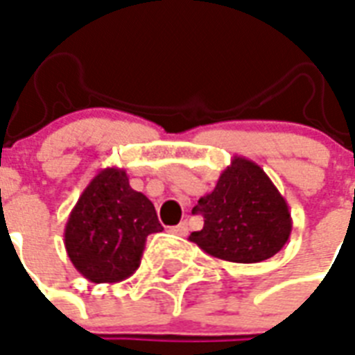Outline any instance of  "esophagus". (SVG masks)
I'll use <instances>...</instances> for the list:
<instances>
[{"instance_id":"esophagus-1","label":"esophagus","mask_w":355,"mask_h":355,"mask_svg":"<svg viewBox=\"0 0 355 355\" xmlns=\"http://www.w3.org/2000/svg\"><path fill=\"white\" fill-rule=\"evenodd\" d=\"M171 233L173 235H178V237H186L188 235V222H180L178 225H175V227H171Z\"/></svg>"}]
</instances>
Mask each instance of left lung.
<instances>
[{
	"instance_id": "1",
	"label": "left lung",
	"mask_w": 355,
	"mask_h": 355,
	"mask_svg": "<svg viewBox=\"0 0 355 355\" xmlns=\"http://www.w3.org/2000/svg\"><path fill=\"white\" fill-rule=\"evenodd\" d=\"M191 212L201 214L205 224L188 239L207 254L233 263L272 258L291 233V212L282 193L258 164L243 156L231 159L214 190Z\"/></svg>"
}]
</instances>
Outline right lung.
<instances>
[{
	"label": "right lung",
	"instance_id": "1",
	"mask_svg": "<svg viewBox=\"0 0 355 355\" xmlns=\"http://www.w3.org/2000/svg\"><path fill=\"white\" fill-rule=\"evenodd\" d=\"M162 230L154 205L131 188L128 173L105 167L73 207L64 243L84 278L96 284L120 282L139 269L146 237Z\"/></svg>",
	"mask_w": 355,
	"mask_h": 355
}]
</instances>
